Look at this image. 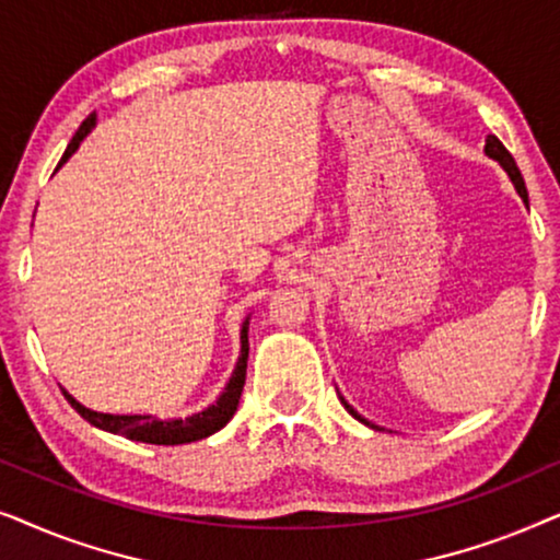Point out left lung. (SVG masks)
Instances as JSON below:
<instances>
[{
  "label": "left lung",
  "instance_id": "left-lung-1",
  "mask_svg": "<svg viewBox=\"0 0 560 560\" xmlns=\"http://www.w3.org/2000/svg\"><path fill=\"white\" fill-rule=\"evenodd\" d=\"M485 152H487L489 158L497 160V163H500V165L504 167V173L510 175L512 186H515V190L520 194V198H523L525 206H527V188H525V180H523V175H520V167L515 165V158L510 155L508 148H504V144H502L500 140H497L494 135H489V137H487V144H485ZM341 405H343V408H347V410L351 412V416H354L357 420H362L364 425H372L370 420H364L362 416H359V412H357L354 408H351V405H349L347 400H343V397H341ZM372 428H374V425H372Z\"/></svg>",
  "mask_w": 560,
  "mask_h": 560
}]
</instances>
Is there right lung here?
I'll use <instances>...</instances> for the list:
<instances>
[{
	"mask_svg": "<svg viewBox=\"0 0 560 560\" xmlns=\"http://www.w3.org/2000/svg\"><path fill=\"white\" fill-rule=\"evenodd\" d=\"M94 125H96V114H91V117L83 119L79 132L73 135L71 142H68V148L63 152V158H60L58 167L63 165L75 150H79L83 137L94 129ZM247 331H249V318L244 320V326H242V336H240L242 351H240V359H236L232 377H229V382H226L224 393L219 395L217 402L209 405V408L201 412H196V416L175 418V420H160L155 416H112V412H96V410L83 408V405L75 400L73 395H68L66 389H63V395H66V400L71 402V408L79 412L83 420H89L91 425L102 428V431L125 435V439H129V441L155 443V446H178V443L201 441V439H206V435L221 431V428L232 420V416L236 412V405H240L244 377H247V357H249Z\"/></svg>",
	"mask_w": 560,
	"mask_h": 560,
	"instance_id": "obj_1",
	"label": "right lung"
}]
</instances>
